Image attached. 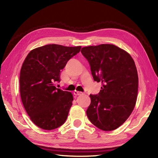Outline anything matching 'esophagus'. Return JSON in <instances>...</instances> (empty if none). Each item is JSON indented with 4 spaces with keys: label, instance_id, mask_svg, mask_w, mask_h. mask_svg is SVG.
<instances>
[{
    "label": "esophagus",
    "instance_id": "esophagus-1",
    "mask_svg": "<svg viewBox=\"0 0 158 158\" xmlns=\"http://www.w3.org/2000/svg\"><path fill=\"white\" fill-rule=\"evenodd\" d=\"M74 94H75V96H80L83 94V93L81 92H78V91H74Z\"/></svg>",
    "mask_w": 158,
    "mask_h": 158
}]
</instances>
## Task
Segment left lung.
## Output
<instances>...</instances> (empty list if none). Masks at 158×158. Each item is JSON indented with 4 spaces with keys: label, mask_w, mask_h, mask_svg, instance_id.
<instances>
[{
    "label": "left lung",
    "mask_w": 158,
    "mask_h": 158,
    "mask_svg": "<svg viewBox=\"0 0 158 158\" xmlns=\"http://www.w3.org/2000/svg\"><path fill=\"white\" fill-rule=\"evenodd\" d=\"M94 80L102 83L96 95L90 94L86 110L90 122L104 131L117 129L135 108L139 77L135 61L128 53L110 44L83 48Z\"/></svg>",
    "instance_id": "left-lung-1"
}]
</instances>
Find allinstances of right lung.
<instances>
[{
	"instance_id": "add662e5",
	"label": "right lung",
	"mask_w": 158,
	"mask_h": 158,
	"mask_svg": "<svg viewBox=\"0 0 158 158\" xmlns=\"http://www.w3.org/2000/svg\"><path fill=\"white\" fill-rule=\"evenodd\" d=\"M81 47L49 44L32 49L19 76L20 96L26 113L36 126L45 130L61 126L73 105L72 94L56 88L60 72Z\"/></svg>"
}]
</instances>
